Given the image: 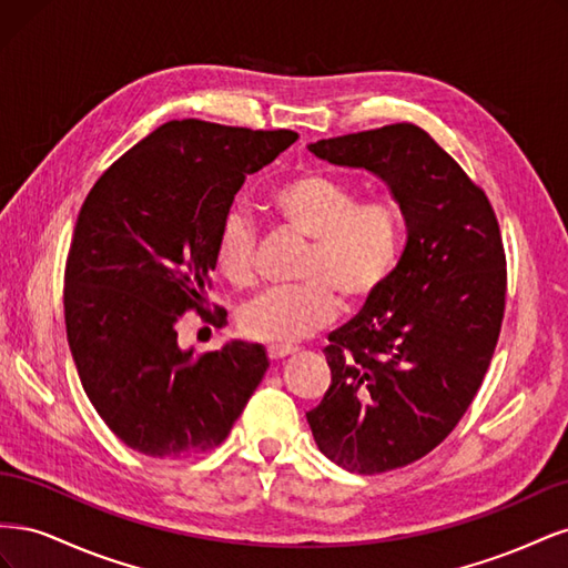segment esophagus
<instances>
[{
	"label": "esophagus",
	"mask_w": 568,
	"mask_h": 568,
	"mask_svg": "<svg viewBox=\"0 0 568 568\" xmlns=\"http://www.w3.org/2000/svg\"><path fill=\"white\" fill-rule=\"evenodd\" d=\"M291 353H296L294 346H284V343H272V346H267V357L270 359H282Z\"/></svg>",
	"instance_id": "obj_1"
}]
</instances>
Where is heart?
<instances>
[{
  "mask_svg": "<svg viewBox=\"0 0 568 568\" xmlns=\"http://www.w3.org/2000/svg\"><path fill=\"white\" fill-rule=\"evenodd\" d=\"M270 211L280 225L305 239L301 286L270 288L239 313V329L255 341L291 343L320 332L343 305L369 303L398 270L407 220L390 199L359 201L357 189L324 173H301L272 189ZM253 222L232 211L220 222L213 265L236 288L253 282Z\"/></svg>",
  "mask_w": 568,
  "mask_h": 568,
  "instance_id": "b5f03b06",
  "label": "heart"
}]
</instances>
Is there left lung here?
<instances>
[{
    "mask_svg": "<svg viewBox=\"0 0 568 568\" xmlns=\"http://www.w3.org/2000/svg\"><path fill=\"white\" fill-rule=\"evenodd\" d=\"M311 151L379 175L407 220L390 282L329 334L332 384L305 415L338 467L384 474L448 438L484 384L507 296L500 225L484 189L412 123L320 140Z\"/></svg>",
    "mask_w": 568,
    "mask_h": 568,
    "instance_id": "8db88e82",
    "label": "left lung"
}]
</instances>
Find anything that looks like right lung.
Listing matches in <instances>:
<instances>
[{
	"label": "right lung",
	"mask_w": 568,
	"mask_h": 568,
	"mask_svg": "<svg viewBox=\"0 0 568 568\" xmlns=\"http://www.w3.org/2000/svg\"><path fill=\"white\" fill-rule=\"evenodd\" d=\"M298 140L170 120L123 153L84 199L63 277L65 334L90 403L128 448L189 459L227 438L267 369L257 343L180 351L182 315L209 313L213 242L246 175Z\"/></svg>",
	"instance_id": "right-lung-1"
}]
</instances>
